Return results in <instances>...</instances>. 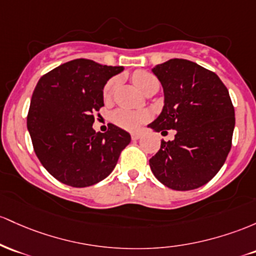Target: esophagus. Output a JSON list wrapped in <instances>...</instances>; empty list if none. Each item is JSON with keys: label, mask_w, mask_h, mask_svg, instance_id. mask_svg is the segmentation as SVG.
<instances>
[{"label": "esophagus", "mask_w": 256, "mask_h": 256, "mask_svg": "<svg viewBox=\"0 0 256 256\" xmlns=\"http://www.w3.org/2000/svg\"><path fill=\"white\" fill-rule=\"evenodd\" d=\"M140 136H140V133H136H136H132V134H130L132 140H138Z\"/></svg>", "instance_id": "1"}]
</instances>
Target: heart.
<instances>
[{
  "label": "heart",
  "instance_id": "obj_1",
  "mask_svg": "<svg viewBox=\"0 0 256 256\" xmlns=\"http://www.w3.org/2000/svg\"><path fill=\"white\" fill-rule=\"evenodd\" d=\"M134 84L139 88L142 93H145V90L148 87H151L152 84H156L158 83V80L154 76V74L145 70H138L133 74L132 76ZM117 81L116 77L108 80L104 86V90H102V98H104L105 102L110 100L112 98L114 90H116ZM148 118V114L145 111H134V110H127V108H118L112 114L111 120L116 126L118 127L127 129V130H136L144 122H146Z\"/></svg>",
  "mask_w": 256,
  "mask_h": 256
}]
</instances>
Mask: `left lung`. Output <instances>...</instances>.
Listing matches in <instances>:
<instances>
[{
	"label": "left lung",
	"mask_w": 256,
	"mask_h": 256,
	"mask_svg": "<svg viewBox=\"0 0 256 256\" xmlns=\"http://www.w3.org/2000/svg\"><path fill=\"white\" fill-rule=\"evenodd\" d=\"M164 90L162 112L148 127L175 129L160 142L151 170L172 190L188 191L210 182L232 146L234 108L218 74L186 59H170L152 68Z\"/></svg>",
	"instance_id": "left-lung-1"
}]
</instances>
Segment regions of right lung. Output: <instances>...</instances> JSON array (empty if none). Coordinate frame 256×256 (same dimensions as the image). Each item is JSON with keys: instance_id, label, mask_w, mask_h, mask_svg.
<instances>
[{"instance_id": "obj_1", "label": "right lung", "mask_w": 256, "mask_h": 256, "mask_svg": "<svg viewBox=\"0 0 256 256\" xmlns=\"http://www.w3.org/2000/svg\"><path fill=\"white\" fill-rule=\"evenodd\" d=\"M123 66L74 59L40 78L31 98L28 129L34 151L50 175L65 185L87 188L104 180L130 142L126 130L92 126L104 106L102 88Z\"/></svg>"}]
</instances>
